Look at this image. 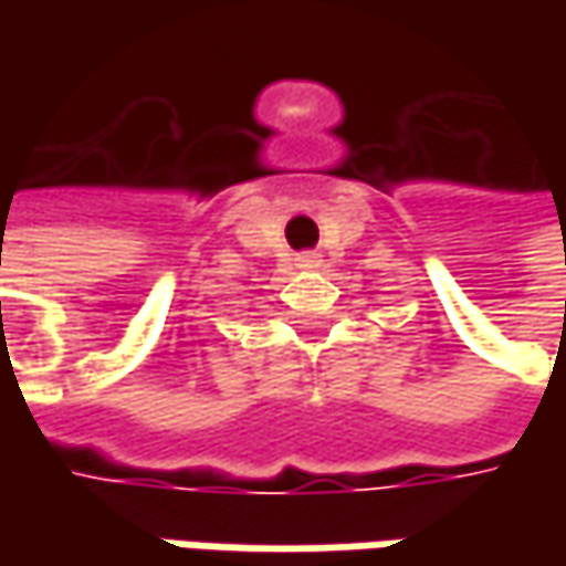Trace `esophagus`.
Instances as JSON below:
<instances>
[{"mask_svg":"<svg viewBox=\"0 0 566 566\" xmlns=\"http://www.w3.org/2000/svg\"><path fill=\"white\" fill-rule=\"evenodd\" d=\"M295 264H298V271H315V268H321V258L315 251H305V254L295 258Z\"/></svg>","mask_w":566,"mask_h":566,"instance_id":"1","label":"esophagus"}]
</instances>
